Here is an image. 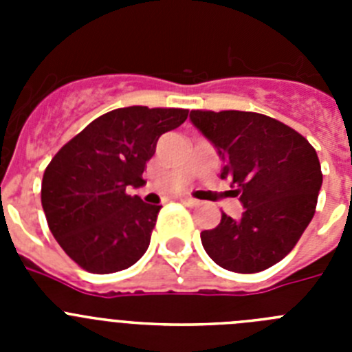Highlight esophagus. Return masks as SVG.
<instances>
[{
  "label": "esophagus",
  "instance_id": "34e87169",
  "mask_svg": "<svg viewBox=\"0 0 352 352\" xmlns=\"http://www.w3.org/2000/svg\"><path fill=\"white\" fill-rule=\"evenodd\" d=\"M179 201H182L183 204H186V206H197L199 204L197 199H194V197H182Z\"/></svg>",
  "mask_w": 352,
  "mask_h": 352
}]
</instances>
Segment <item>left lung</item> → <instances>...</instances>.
<instances>
[{
    "label": "left lung",
    "instance_id": "8db88e82",
    "mask_svg": "<svg viewBox=\"0 0 352 352\" xmlns=\"http://www.w3.org/2000/svg\"><path fill=\"white\" fill-rule=\"evenodd\" d=\"M190 120L219 149L245 211L222 213L201 241L214 263L236 273H257L284 259L312 220L322 185L316 149L275 118L245 111H192Z\"/></svg>",
    "mask_w": 352,
    "mask_h": 352
}]
</instances>
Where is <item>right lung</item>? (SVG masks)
<instances>
[{
    "label": "right lung",
    "mask_w": 352,
    "mask_h": 352,
    "mask_svg": "<svg viewBox=\"0 0 352 352\" xmlns=\"http://www.w3.org/2000/svg\"><path fill=\"white\" fill-rule=\"evenodd\" d=\"M186 116L188 109H114L52 157L42 179L43 213L56 241L80 268L116 273L144 256L162 206L142 203L126 188L144 183L158 138Z\"/></svg>",
    "instance_id": "add662e5"
}]
</instances>
